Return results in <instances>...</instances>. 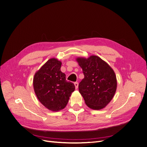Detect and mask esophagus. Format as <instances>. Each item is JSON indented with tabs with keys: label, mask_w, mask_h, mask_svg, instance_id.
<instances>
[{
	"label": "esophagus",
	"mask_w": 147,
	"mask_h": 147,
	"mask_svg": "<svg viewBox=\"0 0 147 147\" xmlns=\"http://www.w3.org/2000/svg\"><path fill=\"white\" fill-rule=\"evenodd\" d=\"M74 86H75L76 89H77V88H78V86H79V83H78V82H75L74 83Z\"/></svg>",
	"instance_id": "34e87169"
}]
</instances>
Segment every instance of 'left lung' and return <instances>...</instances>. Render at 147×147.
<instances>
[{
  "instance_id": "1",
  "label": "left lung",
  "mask_w": 147,
  "mask_h": 147,
  "mask_svg": "<svg viewBox=\"0 0 147 147\" xmlns=\"http://www.w3.org/2000/svg\"><path fill=\"white\" fill-rule=\"evenodd\" d=\"M82 68L84 79L79 84V90L90 108L100 110L112 99L117 82L112 68L97 56L89 58H77Z\"/></svg>"
}]
</instances>
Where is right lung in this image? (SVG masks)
I'll return each instance as SVG.
<instances>
[{
    "label": "right lung",
    "mask_w": 147,
    "mask_h": 147,
    "mask_svg": "<svg viewBox=\"0 0 147 147\" xmlns=\"http://www.w3.org/2000/svg\"><path fill=\"white\" fill-rule=\"evenodd\" d=\"M61 66V62L57 59H50L35 73L33 80L37 98L52 111L64 109L75 90L74 83L66 80Z\"/></svg>",
    "instance_id": "add662e5"
}]
</instances>
